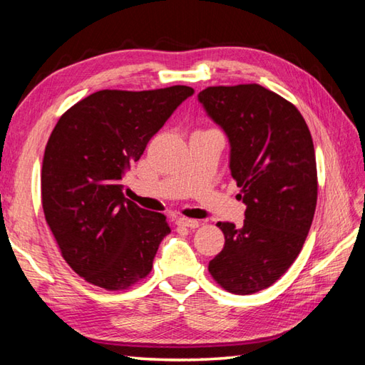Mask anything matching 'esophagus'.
<instances>
[{
    "label": "esophagus",
    "instance_id": "1",
    "mask_svg": "<svg viewBox=\"0 0 365 365\" xmlns=\"http://www.w3.org/2000/svg\"><path fill=\"white\" fill-rule=\"evenodd\" d=\"M175 224L178 227H187V228H197L200 227V222L195 219H187V217H178Z\"/></svg>",
    "mask_w": 365,
    "mask_h": 365
}]
</instances>
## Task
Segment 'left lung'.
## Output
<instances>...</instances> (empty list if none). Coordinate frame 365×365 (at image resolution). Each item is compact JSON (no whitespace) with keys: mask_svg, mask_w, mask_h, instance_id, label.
I'll use <instances>...</instances> for the list:
<instances>
[{"mask_svg":"<svg viewBox=\"0 0 365 365\" xmlns=\"http://www.w3.org/2000/svg\"><path fill=\"white\" fill-rule=\"evenodd\" d=\"M197 100L230 141V170L246 205L243 227L217 222L225 245L209 274L252 294L280 279L302 250L317 205L311 132L294 104L257 83L207 86Z\"/></svg>","mask_w":365,"mask_h":365,"instance_id":"8db88e82","label":"left lung"}]
</instances>
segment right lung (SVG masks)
<instances>
[{"mask_svg": "<svg viewBox=\"0 0 365 365\" xmlns=\"http://www.w3.org/2000/svg\"><path fill=\"white\" fill-rule=\"evenodd\" d=\"M191 86L101 90L61 115L41 168V205L61 255L80 277L109 292L143 280L170 227L165 215L122 193L125 170L141 158Z\"/></svg>", "mask_w": 365, "mask_h": 365, "instance_id": "obj_1", "label": "right lung"}]
</instances>
